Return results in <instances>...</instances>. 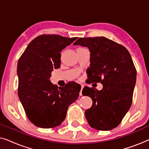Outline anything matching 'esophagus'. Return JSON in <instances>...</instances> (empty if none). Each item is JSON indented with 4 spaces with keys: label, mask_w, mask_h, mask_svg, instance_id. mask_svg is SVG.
<instances>
[{
    "label": "esophagus",
    "mask_w": 149,
    "mask_h": 149,
    "mask_svg": "<svg viewBox=\"0 0 149 149\" xmlns=\"http://www.w3.org/2000/svg\"><path fill=\"white\" fill-rule=\"evenodd\" d=\"M83 87H84V85H81V89L80 92H79V95H82V90H83Z\"/></svg>",
    "instance_id": "1"
}]
</instances>
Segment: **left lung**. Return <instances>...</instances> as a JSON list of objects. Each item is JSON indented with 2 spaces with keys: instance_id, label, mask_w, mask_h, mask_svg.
Masks as SVG:
<instances>
[{
  "instance_id": "left-lung-1",
  "label": "left lung",
  "mask_w": 149,
  "mask_h": 149,
  "mask_svg": "<svg viewBox=\"0 0 149 149\" xmlns=\"http://www.w3.org/2000/svg\"><path fill=\"white\" fill-rule=\"evenodd\" d=\"M74 45L87 47L91 82H101L102 90L85 87L83 95L90 97L92 107L85 112L91 127L102 131L119 125L129 111L136 81V70L131 55L123 46L104 37L79 38Z\"/></svg>"
}]
</instances>
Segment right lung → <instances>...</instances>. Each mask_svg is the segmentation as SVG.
<instances>
[{
  "mask_svg": "<svg viewBox=\"0 0 149 149\" xmlns=\"http://www.w3.org/2000/svg\"><path fill=\"white\" fill-rule=\"evenodd\" d=\"M77 38L40 35L30 42L18 61V96L28 119L38 127L60 125L69 106L78 98L79 84L69 82L58 87L49 79L54 69L60 67V52Z\"/></svg>",
  "mask_w": 149,
  "mask_h": 149,
  "instance_id": "right-lung-1",
  "label": "right lung"
}]
</instances>
